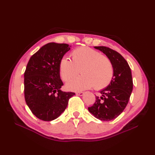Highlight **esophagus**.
<instances>
[{"label": "esophagus", "instance_id": "1", "mask_svg": "<svg viewBox=\"0 0 155 155\" xmlns=\"http://www.w3.org/2000/svg\"><path fill=\"white\" fill-rule=\"evenodd\" d=\"M76 94L79 95V96H83V95L84 94V93L83 92H78V93H77Z\"/></svg>", "mask_w": 155, "mask_h": 155}]
</instances>
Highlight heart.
<instances>
[{"label": "heart", "mask_w": 155, "mask_h": 155, "mask_svg": "<svg viewBox=\"0 0 155 155\" xmlns=\"http://www.w3.org/2000/svg\"><path fill=\"white\" fill-rule=\"evenodd\" d=\"M68 58L61 59L59 64V73L62 80L68 82L79 74L81 77L71 81L67 88L71 91L88 89L94 87L99 91L107 87L114 76V67L107 56L87 47L74 49Z\"/></svg>", "instance_id": "b5f03b06"}]
</instances>
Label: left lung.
Wrapping results in <instances>:
<instances>
[{
    "label": "left lung",
    "mask_w": 155,
    "mask_h": 155,
    "mask_svg": "<svg viewBox=\"0 0 155 155\" xmlns=\"http://www.w3.org/2000/svg\"><path fill=\"white\" fill-rule=\"evenodd\" d=\"M106 54L114 67V76L110 84L100 91L101 97L96 96V101L88 108L95 118L101 120L109 121L123 113L130 99L133 83L129 65L123 56L107 47H94Z\"/></svg>",
    "instance_id": "left-lung-1"
}]
</instances>
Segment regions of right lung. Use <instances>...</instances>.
<instances>
[{
	"label": "right lung",
	"mask_w": 155,
	"mask_h": 155,
	"mask_svg": "<svg viewBox=\"0 0 155 155\" xmlns=\"http://www.w3.org/2000/svg\"><path fill=\"white\" fill-rule=\"evenodd\" d=\"M67 44L50 42L31 57L24 74L25 98L34 115L51 121L58 118L67 107L69 98L75 94L63 92L59 64L70 50Z\"/></svg>",
	"instance_id": "1"
}]
</instances>
